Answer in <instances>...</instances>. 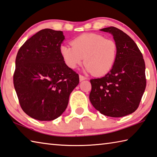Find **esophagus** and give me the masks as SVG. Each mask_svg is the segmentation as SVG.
I'll return each instance as SVG.
<instances>
[{"label": "esophagus", "mask_w": 157, "mask_h": 157, "mask_svg": "<svg viewBox=\"0 0 157 157\" xmlns=\"http://www.w3.org/2000/svg\"><path fill=\"white\" fill-rule=\"evenodd\" d=\"M79 81H80V82L84 80V79H86V78H85L84 76L82 75H79Z\"/></svg>", "instance_id": "esophagus-1"}]
</instances>
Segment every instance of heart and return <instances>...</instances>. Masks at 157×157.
Listing matches in <instances>:
<instances>
[{"label": "heart", "mask_w": 157, "mask_h": 157, "mask_svg": "<svg viewBox=\"0 0 157 157\" xmlns=\"http://www.w3.org/2000/svg\"><path fill=\"white\" fill-rule=\"evenodd\" d=\"M71 45H64L60 48L62 59L70 69L78 67L84 58L87 72L101 76L110 72L115 64L117 44L115 40L100 34H82L73 39Z\"/></svg>", "instance_id": "obj_1"}]
</instances>
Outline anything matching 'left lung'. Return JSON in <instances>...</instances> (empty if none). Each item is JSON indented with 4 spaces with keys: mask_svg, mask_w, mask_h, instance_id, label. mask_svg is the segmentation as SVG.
I'll return each mask as SVG.
<instances>
[{
    "mask_svg": "<svg viewBox=\"0 0 157 157\" xmlns=\"http://www.w3.org/2000/svg\"><path fill=\"white\" fill-rule=\"evenodd\" d=\"M113 36L117 44L115 64L103 78L90 79V101L103 115L121 117L137 109L146 89V65L135 41L115 27L101 29Z\"/></svg>",
    "mask_w": 157,
    "mask_h": 157,
    "instance_id": "obj_1",
    "label": "left lung"
}]
</instances>
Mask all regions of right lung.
Wrapping results in <instances>:
<instances>
[{
    "label": "right lung",
    "mask_w": 157,
    "mask_h": 157,
    "mask_svg": "<svg viewBox=\"0 0 157 157\" xmlns=\"http://www.w3.org/2000/svg\"><path fill=\"white\" fill-rule=\"evenodd\" d=\"M61 31H39L17 53L13 80L22 109L37 120L51 121L66 110L79 75L65 64Z\"/></svg>",
    "instance_id": "right-lung-1"
}]
</instances>
